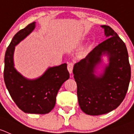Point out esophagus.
<instances>
[{
  "instance_id": "34e87169",
  "label": "esophagus",
  "mask_w": 134,
  "mask_h": 134,
  "mask_svg": "<svg viewBox=\"0 0 134 134\" xmlns=\"http://www.w3.org/2000/svg\"><path fill=\"white\" fill-rule=\"evenodd\" d=\"M73 63H69L67 65V69H68L69 72L70 74L72 73V69H73Z\"/></svg>"
}]
</instances>
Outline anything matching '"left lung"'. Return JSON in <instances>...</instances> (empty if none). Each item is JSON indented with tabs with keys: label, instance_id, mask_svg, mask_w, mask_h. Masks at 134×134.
Wrapping results in <instances>:
<instances>
[{
	"label": "left lung",
	"instance_id": "obj_1",
	"mask_svg": "<svg viewBox=\"0 0 134 134\" xmlns=\"http://www.w3.org/2000/svg\"><path fill=\"white\" fill-rule=\"evenodd\" d=\"M101 27L107 39L75 63L72 71L79 105L83 112L91 115L105 114L119 107L131 77L125 43L110 27ZM103 55L108 57L107 64L103 62Z\"/></svg>",
	"mask_w": 134,
	"mask_h": 134
}]
</instances>
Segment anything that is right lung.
<instances>
[{
  "mask_svg": "<svg viewBox=\"0 0 134 134\" xmlns=\"http://www.w3.org/2000/svg\"><path fill=\"white\" fill-rule=\"evenodd\" d=\"M36 22L29 24L13 38L4 58V79L11 98L25 113L46 114L56 104V97L61 86L69 78L67 64L50 67L42 76L28 79L15 69L14 52L15 46L33 31Z\"/></svg>",
  "mask_w": 134,
  "mask_h": 134,
  "instance_id": "1",
  "label": "right lung"
}]
</instances>
